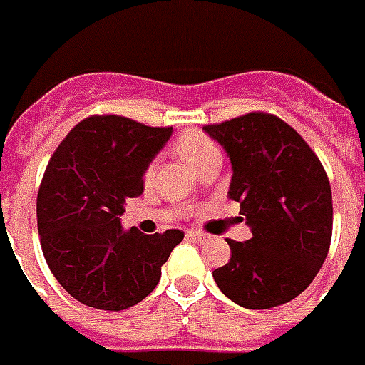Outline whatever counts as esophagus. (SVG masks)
<instances>
[{
	"mask_svg": "<svg viewBox=\"0 0 365 365\" xmlns=\"http://www.w3.org/2000/svg\"><path fill=\"white\" fill-rule=\"evenodd\" d=\"M187 236L192 237V240H196V242H206V240H210V236H208V234H202V232H198V230H188Z\"/></svg>",
	"mask_w": 365,
	"mask_h": 365,
	"instance_id": "34e87169",
	"label": "esophagus"
}]
</instances>
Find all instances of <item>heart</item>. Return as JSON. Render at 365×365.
Returning a JSON list of instances; mask_svg holds the SVG:
<instances>
[{
	"mask_svg": "<svg viewBox=\"0 0 365 365\" xmlns=\"http://www.w3.org/2000/svg\"><path fill=\"white\" fill-rule=\"evenodd\" d=\"M178 155L190 165V167H198L202 165L206 159L210 157H218L220 151L216 143L212 141L210 137H206L200 131H187L178 137L177 141ZM155 175V165H149L145 170V180H151Z\"/></svg>",
	"mask_w": 365,
	"mask_h": 365,
	"instance_id": "b5f03b06",
	"label": "heart"
}]
</instances>
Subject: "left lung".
Here are the masks:
<instances>
[{
  "instance_id": "left-lung-1",
  "label": "left lung",
  "mask_w": 365,
  "mask_h": 365,
  "mask_svg": "<svg viewBox=\"0 0 365 365\" xmlns=\"http://www.w3.org/2000/svg\"><path fill=\"white\" fill-rule=\"evenodd\" d=\"M204 131L228 153L234 170L228 196L240 202L252 230L245 242L228 240L232 257L212 271L216 285L253 311L293 301L317 277L330 247L327 170L309 143L273 113H245Z\"/></svg>"
}]
</instances>
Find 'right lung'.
<instances>
[{
	"label": "right lung",
	"instance_id": "obj_1",
	"mask_svg": "<svg viewBox=\"0 0 365 365\" xmlns=\"http://www.w3.org/2000/svg\"><path fill=\"white\" fill-rule=\"evenodd\" d=\"M170 133L121 115H90L46 165L37 195L41 247L56 281L82 304L123 311L143 301L182 242L180 230L123 232L120 222Z\"/></svg>",
	"mask_w": 365,
	"mask_h": 365
}]
</instances>
